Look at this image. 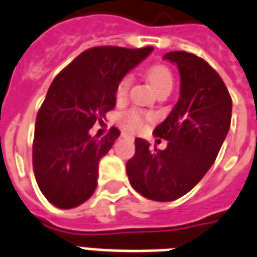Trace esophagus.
<instances>
[{"label": "esophagus", "mask_w": 257, "mask_h": 257, "mask_svg": "<svg viewBox=\"0 0 257 257\" xmlns=\"http://www.w3.org/2000/svg\"><path fill=\"white\" fill-rule=\"evenodd\" d=\"M121 136H123V137H128V139H133L132 136H128V134H125V133H123V134H121Z\"/></svg>", "instance_id": "esophagus-1"}]
</instances>
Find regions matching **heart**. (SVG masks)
I'll list each match as a JSON object with an SVG mask.
<instances>
[{
    "label": "heart",
    "mask_w": 257,
    "mask_h": 257,
    "mask_svg": "<svg viewBox=\"0 0 257 257\" xmlns=\"http://www.w3.org/2000/svg\"><path fill=\"white\" fill-rule=\"evenodd\" d=\"M148 79H150L152 88L155 91H159V89H162L165 86H172L173 84L172 72L165 65H154V67H151L148 70ZM130 84H132V75H125V77L120 79V82L117 84V88H116V98L118 100L123 99L127 95ZM144 118H146V116L141 111L132 110L127 111L125 114L121 116V123L127 128H130L133 132H137V130H140L144 125Z\"/></svg>",
    "instance_id": "obj_1"
}]
</instances>
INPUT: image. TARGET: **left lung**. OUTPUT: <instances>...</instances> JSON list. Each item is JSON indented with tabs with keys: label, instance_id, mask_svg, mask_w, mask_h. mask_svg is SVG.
Masks as SVG:
<instances>
[{
	"label": "left lung",
	"instance_id": "obj_1",
	"mask_svg": "<svg viewBox=\"0 0 257 257\" xmlns=\"http://www.w3.org/2000/svg\"><path fill=\"white\" fill-rule=\"evenodd\" d=\"M164 60L176 64L180 75L179 99L154 130L168 146L157 150L136 139V154L125 164L133 189L155 201L179 199L203 179L229 132L232 114L224 81L203 58L171 51Z\"/></svg>",
	"mask_w": 257,
	"mask_h": 257
}]
</instances>
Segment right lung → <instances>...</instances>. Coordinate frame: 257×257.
<instances>
[{
    "label": "right lung",
    "instance_id": "right-lung-1",
    "mask_svg": "<svg viewBox=\"0 0 257 257\" xmlns=\"http://www.w3.org/2000/svg\"><path fill=\"white\" fill-rule=\"evenodd\" d=\"M152 47H93L54 78L37 113L33 172L53 206L68 210L91 197L98 183L99 161L120 132L95 139L89 128L116 106V88L125 74L150 56Z\"/></svg>",
    "mask_w": 257,
    "mask_h": 257
}]
</instances>
